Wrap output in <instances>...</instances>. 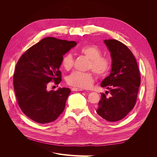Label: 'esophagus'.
Listing matches in <instances>:
<instances>
[{
  "mask_svg": "<svg viewBox=\"0 0 157 157\" xmlns=\"http://www.w3.org/2000/svg\"><path fill=\"white\" fill-rule=\"evenodd\" d=\"M72 91H82V88H73L72 89Z\"/></svg>",
  "mask_w": 157,
  "mask_h": 157,
  "instance_id": "34e87169",
  "label": "esophagus"
}]
</instances>
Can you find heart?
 Instances as JSON below:
<instances>
[{"label":"heart","mask_w":157,"mask_h":157,"mask_svg":"<svg viewBox=\"0 0 157 157\" xmlns=\"http://www.w3.org/2000/svg\"><path fill=\"white\" fill-rule=\"evenodd\" d=\"M78 52L89 59L87 69H92L98 77L105 76L111 69V61L107 57L101 56V51L95 45H87L78 49ZM73 58L71 54L63 56L61 65L66 71H69L73 66ZM67 83L75 87L88 88L94 82V77L91 72L75 71L67 79Z\"/></svg>","instance_id":"b5f03b06"}]
</instances>
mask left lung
<instances>
[{
    "mask_svg": "<svg viewBox=\"0 0 157 157\" xmlns=\"http://www.w3.org/2000/svg\"><path fill=\"white\" fill-rule=\"evenodd\" d=\"M103 42L111 52L112 68L101 86L108 89L110 96H107L108 91L101 93L96 112L105 120L116 122L124 118L134 108L141 77L135 57L126 45L115 39Z\"/></svg>",
    "mask_w": 157,
    "mask_h": 157,
    "instance_id": "1",
    "label": "left lung"
}]
</instances>
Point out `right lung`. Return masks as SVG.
<instances>
[{"label": "right lung", "mask_w": 157, "mask_h": 157, "mask_svg": "<svg viewBox=\"0 0 157 157\" xmlns=\"http://www.w3.org/2000/svg\"><path fill=\"white\" fill-rule=\"evenodd\" d=\"M77 45L75 41L44 38L31 46L18 60L13 88L18 105L31 120L46 124L56 120L64 111L69 88L48 90L49 82L59 84L63 56Z\"/></svg>", "instance_id": "add662e5"}]
</instances>
